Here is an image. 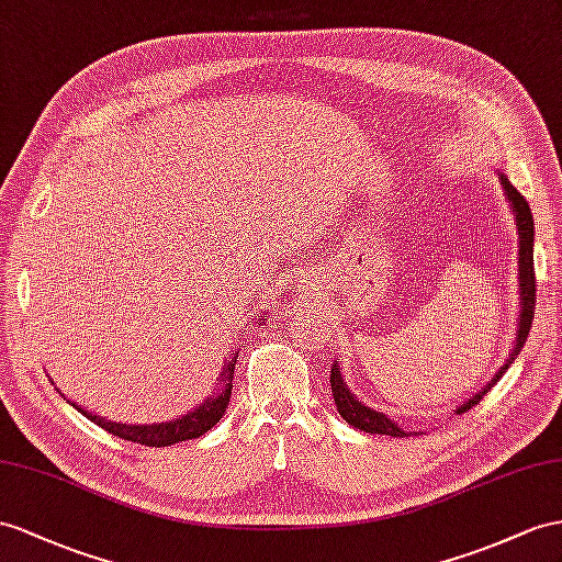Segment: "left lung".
<instances>
[{
    "instance_id": "obj_1",
    "label": "left lung",
    "mask_w": 562,
    "mask_h": 562,
    "mask_svg": "<svg viewBox=\"0 0 562 562\" xmlns=\"http://www.w3.org/2000/svg\"><path fill=\"white\" fill-rule=\"evenodd\" d=\"M503 192L508 196V204L515 213V225H517V241H520V251H517V266H520V318H517V335H515V344L513 349L506 358V363L501 366V370L492 378V382H486L477 394H472L463 406H458L456 413H465L470 411L474 404H480L484 398V394L492 390V386L503 378V372L510 368V363L517 358V353L522 351L527 335H529V327L531 321H535V306H537V280H535V218H531V211L527 199L515 190L510 184V180L506 176H498ZM333 375H329V384H333V396H335V404L337 411L344 420H347L351 427L361 429V431H370V435H390V437H408L406 429H401L394 420L386 418L384 413L380 411H372L370 406L361 404V401L356 398V394L349 392L347 382L341 378V368L339 361L333 363ZM415 435H420V431H415Z\"/></svg>"
}]
</instances>
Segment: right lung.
Listing matches in <instances>:
<instances>
[{"label": "right lung", "mask_w": 562, "mask_h": 562, "mask_svg": "<svg viewBox=\"0 0 562 562\" xmlns=\"http://www.w3.org/2000/svg\"><path fill=\"white\" fill-rule=\"evenodd\" d=\"M263 318H266V315H258V321H263ZM235 363H237V351L233 356V361H227L223 366V372H221V378H218L221 390H215L206 401H201V404L194 411H190L187 415H182V418L170 420V423L125 425V423L106 420V418H102V415H94L90 411L80 408L78 404H74V408H78L85 415V418L92 420L94 425L111 431L113 437H121V439L135 441V443H142V446H154V449H161V446L180 443V441H187V439H196V437L204 435V431H209L215 423L223 418V413H225V408L229 404V394H233Z\"/></svg>", "instance_id": "right-lung-1"}]
</instances>
